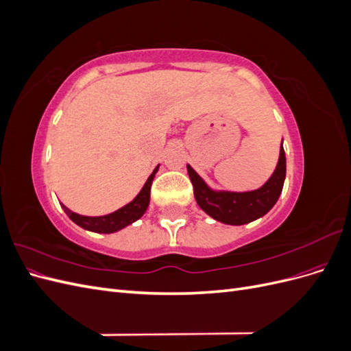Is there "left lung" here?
<instances>
[{"label":"left lung","mask_w":351,"mask_h":351,"mask_svg":"<svg viewBox=\"0 0 351 351\" xmlns=\"http://www.w3.org/2000/svg\"><path fill=\"white\" fill-rule=\"evenodd\" d=\"M187 173L192 180L197 205L209 217L224 222V224L243 226L263 217L277 204L285 178V152L281 143L278 165L274 174L261 189L253 190V192H214L190 165H187Z\"/></svg>","instance_id":"left-lung-1"}]
</instances>
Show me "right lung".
Returning a JSON list of instances; mask_svg holds the SVG:
<instances>
[{
  "mask_svg": "<svg viewBox=\"0 0 351 351\" xmlns=\"http://www.w3.org/2000/svg\"><path fill=\"white\" fill-rule=\"evenodd\" d=\"M158 168L159 167H156L154 169V173L149 176V178L146 180V183H145L143 189L141 190V193L137 195L130 202V204H127L121 209L112 212V214L104 215V217H84V215H79V214H76V212L70 210L62 204H61V206H62V209H64L66 214L69 215V218L84 230L95 231V232H115V231L124 228L125 226L132 224V222L139 219L145 214V210L147 209V205H149L151 186H152L154 177L158 171Z\"/></svg>",
  "mask_w": 351,
  "mask_h": 351,
  "instance_id": "add662e5",
  "label": "right lung"
}]
</instances>
